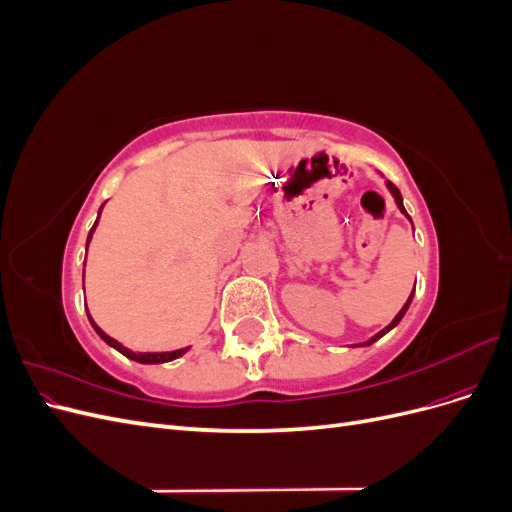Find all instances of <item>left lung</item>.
Listing matches in <instances>:
<instances>
[{
  "label": "left lung",
  "instance_id": "left-lung-1",
  "mask_svg": "<svg viewBox=\"0 0 512 512\" xmlns=\"http://www.w3.org/2000/svg\"><path fill=\"white\" fill-rule=\"evenodd\" d=\"M386 185H389V190H391V194L395 196V203H397V207L401 209V213H406V209H404V198H401V192L397 190V185H395V183H391V181H386ZM406 215H408V213H406ZM408 218H410V215H408ZM412 294H414V292H412ZM412 294H410V299L406 301V305H404V307H401V312H399V314L395 316V320H393V322L389 324V327H384V329H382L380 333H376L374 337H371V339H369V342H365V346H369V344H374V342H376V339H380V337H382L384 333H389V331H391V329L395 327V324H399V320H401V318H404V314L408 312V307H410V303H412Z\"/></svg>",
  "mask_w": 512,
  "mask_h": 512
}]
</instances>
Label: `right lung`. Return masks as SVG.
Returning <instances> with one entry per match:
<instances>
[{"instance_id": "1", "label": "right lung", "mask_w": 512, "mask_h": 512, "mask_svg": "<svg viewBox=\"0 0 512 512\" xmlns=\"http://www.w3.org/2000/svg\"><path fill=\"white\" fill-rule=\"evenodd\" d=\"M100 211H102V207H100ZM98 218H100V213H98ZM96 226H98V220H96V224H94V228L89 230V237H87V245H89V241H91V235H94V230H96ZM89 322H91V327L96 329V333L104 339V342L108 344V346H113L115 350H119L121 354H126L128 359H132V361H138V363H166V361H173V359H179L181 354H185V350L188 348H181V350H173V352H134V350H128V348H123L117 339H113V337H108L98 324L91 320V316H89Z\"/></svg>"}]
</instances>
